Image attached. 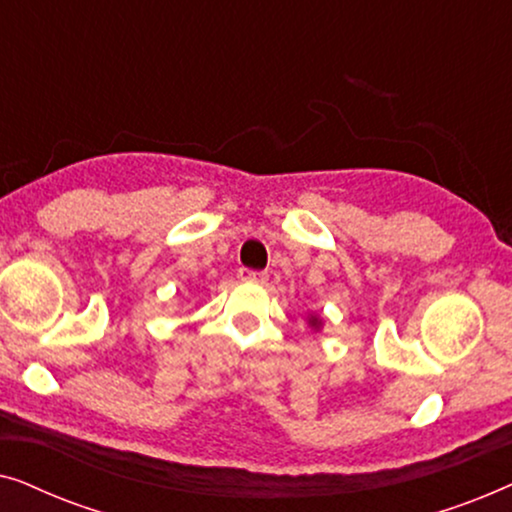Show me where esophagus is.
I'll return each mask as SVG.
<instances>
[{"instance_id":"esophagus-1","label":"esophagus","mask_w":512,"mask_h":512,"mask_svg":"<svg viewBox=\"0 0 512 512\" xmlns=\"http://www.w3.org/2000/svg\"><path fill=\"white\" fill-rule=\"evenodd\" d=\"M237 277H240L242 282H254V284H265V282H268V272L251 270V268H240V272H237Z\"/></svg>"}]
</instances>
